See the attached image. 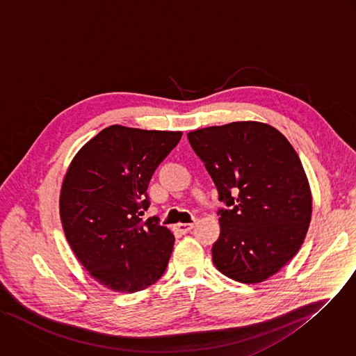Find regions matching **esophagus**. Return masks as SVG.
<instances>
[{
	"label": "esophagus",
	"mask_w": 356,
	"mask_h": 356,
	"mask_svg": "<svg viewBox=\"0 0 356 356\" xmlns=\"http://www.w3.org/2000/svg\"><path fill=\"white\" fill-rule=\"evenodd\" d=\"M192 229H193V223H178L174 226V230L181 234H185V233L191 232Z\"/></svg>",
	"instance_id": "esophagus-1"
}]
</instances>
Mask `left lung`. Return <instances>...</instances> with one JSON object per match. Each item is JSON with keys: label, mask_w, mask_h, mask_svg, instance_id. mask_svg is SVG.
Returning a JSON list of instances; mask_svg holds the SVG:
<instances>
[{"label": "left lung", "mask_w": 356, "mask_h": 356, "mask_svg": "<svg viewBox=\"0 0 356 356\" xmlns=\"http://www.w3.org/2000/svg\"><path fill=\"white\" fill-rule=\"evenodd\" d=\"M215 182L220 236L213 264L241 283H258L300 250L312 219V192L288 138L261 122H233L188 133Z\"/></svg>", "instance_id": "1"}]
</instances>
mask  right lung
<instances>
[{
	"label": "right lung",
	"mask_w": 356,
	"mask_h": 356,
	"mask_svg": "<svg viewBox=\"0 0 356 356\" xmlns=\"http://www.w3.org/2000/svg\"><path fill=\"white\" fill-rule=\"evenodd\" d=\"M182 131L112 124L76 154L60 192L65 238L90 275L105 288L133 293L165 272L172 233L141 215L150 206L149 182L178 145Z\"/></svg>",
	"instance_id": "add662e5"
}]
</instances>
